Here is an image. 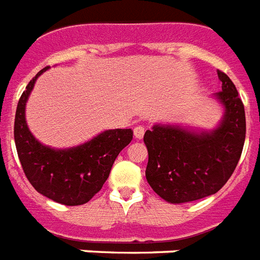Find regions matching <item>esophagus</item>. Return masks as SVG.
Wrapping results in <instances>:
<instances>
[{"instance_id":"esophagus-1","label":"esophagus","mask_w":260,"mask_h":260,"mask_svg":"<svg viewBox=\"0 0 260 260\" xmlns=\"http://www.w3.org/2000/svg\"><path fill=\"white\" fill-rule=\"evenodd\" d=\"M134 134H135V138L136 139H142L143 136H144V134H146V126L144 125L135 126Z\"/></svg>"}]
</instances>
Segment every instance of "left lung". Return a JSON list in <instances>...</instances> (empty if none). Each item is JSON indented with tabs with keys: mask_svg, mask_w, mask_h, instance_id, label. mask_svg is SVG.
<instances>
[{
	"mask_svg": "<svg viewBox=\"0 0 260 260\" xmlns=\"http://www.w3.org/2000/svg\"><path fill=\"white\" fill-rule=\"evenodd\" d=\"M216 94L225 114L212 132L155 125L144 134L148 150L146 178L155 193L171 204L196 201L217 193L238 166L246 140L244 105L230 77Z\"/></svg>",
	"mask_w": 260,
	"mask_h": 260,
	"instance_id": "8db88e82",
	"label": "left lung"
}]
</instances>
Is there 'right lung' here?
<instances>
[{
	"instance_id": "right-lung-1",
	"label": "right lung",
	"mask_w": 260,
	"mask_h": 260,
	"mask_svg": "<svg viewBox=\"0 0 260 260\" xmlns=\"http://www.w3.org/2000/svg\"><path fill=\"white\" fill-rule=\"evenodd\" d=\"M43 69L18 100L14 143L25 177L36 191L63 205H82L102 189L120 151L134 138L132 129H110L69 150H54L34 138L25 121V102Z\"/></svg>"
}]
</instances>
